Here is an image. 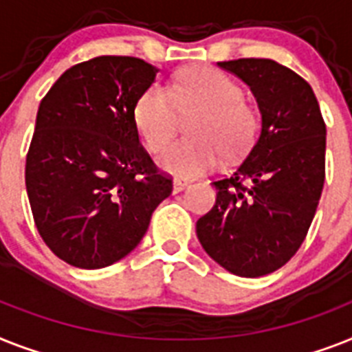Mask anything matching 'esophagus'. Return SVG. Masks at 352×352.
I'll return each instance as SVG.
<instances>
[{"label": "esophagus", "mask_w": 352, "mask_h": 352, "mask_svg": "<svg viewBox=\"0 0 352 352\" xmlns=\"http://www.w3.org/2000/svg\"><path fill=\"white\" fill-rule=\"evenodd\" d=\"M188 186H190V181H186V179H179V177L173 179V191H175V193L182 191L184 188H188Z\"/></svg>", "instance_id": "1"}]
</instances>
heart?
<instances>
[{"label":"heart","instance_id":"obj_1","mask_svg":"<svg viewBox=\"0 0 352 352\" xmlns=\"http://www.w3.org/2000/svg\"><path fill=\"white\" fill-rule=\"evenodd\" d=\"M199 111L190 135L162 146L176 129L180 111ZM133 122L150 150H159L155 162L162 171L177 177H195L217 166L221 153L236 159L250 150L258 119L244 101L239 82L211 67L188 68L175 77L171 90L151 85L133 107Z\"/></svg>","mask_w":352,"mask_h":352}]
</instances>
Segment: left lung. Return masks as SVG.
<instances>
[{"mask_svg": "<svg viewBox=\"0 0 352 352\" xmlns=\"http://www.w3.org/2000/svg\"><path fill=\"white\" fill-rule=\"evenodd\" d=\"M258 102L262 128L244 161L213 182L217 201L197 221L204 251L233 275H270L295 255L325 181V122L309 82L273 59H235Z\"/></svg>", "mask_w": 352, "mask_h": 352, "instance_id": "1", "label": "left lung"}]
</instances>
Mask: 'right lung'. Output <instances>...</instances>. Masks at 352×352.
<instances>
[{
    "instance_id": "1",
    "label": "right lung",
    "mask_w": 352,
    "mask_h": 352,
    "mask_svg": "<svg viewBox=\"0 0 352 352\" xmlns=\"http://www.w3.org/2000/svg\"><path fill=\"white\" fill-rule=\"evenodd\" d=\"M157 72L137 57L99 56L68 68L43 97L25 184L39 235L67 264L101 270L124 258L171 193L133 122Z\"/></svg>"
}]
</instances>
